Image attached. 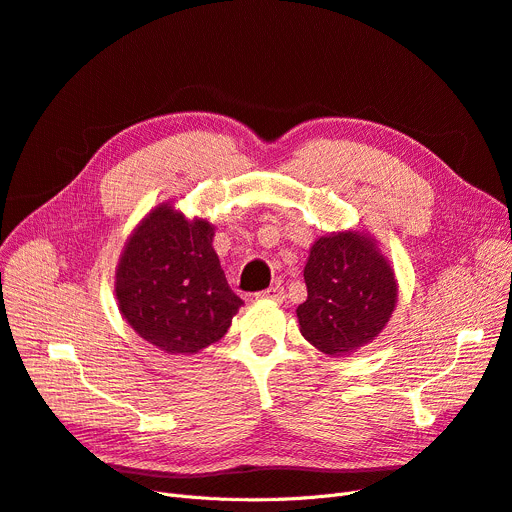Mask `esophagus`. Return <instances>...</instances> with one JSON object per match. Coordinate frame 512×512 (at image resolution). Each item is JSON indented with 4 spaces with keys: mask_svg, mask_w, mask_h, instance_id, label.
<instances>
[{
    "mask_svg": "<svg viewBox=\"0 0 512 512\" xmlns=\"http://www.w3.org/2000/svg\"><path fill=\"white\" fill-rule=\"evenodd\" d=\"M259 299H270V301H276V303H282L284 301V288L280 284H274L270 286L268 291H263L257 295Z\"/></svg>",
    "mask_w": 512,
    "mask_h": 512,
    "instance_id": "obj_1",
    "label": "esophagus"
}]
</instances>
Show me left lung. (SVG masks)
<instances>
[{"mask_svg":"<svg viewBox=\"0 0 512 512\" xmlns=\"http://www.w3.org/2000/svg\"><path fill=\"white\" fill-rule=\"evenodd\" d=\"M299 330L316 349L347 355L381 335L397 303V278L379 240L364 230L320 236L303 270Z\"/></svg>","mask_w":512,"mask_h":512,"instance_id":"8db88e82","label":"left lung"}]
</instances>
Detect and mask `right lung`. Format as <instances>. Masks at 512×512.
Masks as SVG:
<instances>
[{"mask_svg": "<svg viewBox=\"0 0 512 512\" xmlns=\"http://www.w3.org/2000/svg\"><path fill=\"white\" fill-rule=\"evenodd\" d=\"M215 226L171 201L150 209L129 234L115 272L125 322L169 355H194L226 335L242 299L213 249Z\"/></svg>", "mask_w": 512, "mask_h": 512, "instance_id": "right-lung-1", "label": "right lung"}]
</instances>
